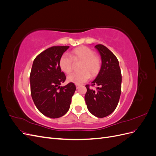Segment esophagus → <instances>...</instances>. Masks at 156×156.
<instances>
[{"label":"esophagus","mask_w":156,"mask_h":156,"mask_svg":"<svg viewBox=\"0 0 156 156\" xmlns=\"http://www.w3.org/2000/svg\"><path fill=\"white\" fill-rule=\"evenodd\" d=\"M80 86H81V85H80V84H76V88H79Z\"/></svg>","instance_id":"obj_1"}]
</instances>
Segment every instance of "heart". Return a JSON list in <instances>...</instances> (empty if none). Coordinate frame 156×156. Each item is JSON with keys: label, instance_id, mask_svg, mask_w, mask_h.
<instances>
[{"label": "heart", "instance_id": "heart-1", "mask_svg": "<svg viewBox=\"0 0 156 156\" xmlns=\"http://www.w3.org/2000/svg\"><path fill=\"white\" fill-rule=\"evenodd\" d=\"M94 54V51L88 47L81 46L73 49L70 56L63 54L60 56L59 66L66 73H69L72 71L73 61L81 62L79 65L81 71L69 75L67 77L69 82L79 84L87 81L90 75L94 77L98 74L101 66V60L100 56Z\"/></svg>", "mask_w": 156, "mask_h": 156}]
</instances>
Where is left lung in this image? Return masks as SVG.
Here are the masks:
<instances>
[{
    "instance_id": "obj_1",
    "label": "left lung",
    "mask_w": 156,
    "mask_h": 156,
    "mask_svg": "<svg viewBox=\"0 0 156 156\" xmlns=\"http://www.w3.org/2000/svg\"><path fill=\"white\" fill-rule=\"evenodd\" d=\"M95 48L101 55V66L91 84L96 86V90L90 88L89 84H87L84 99L88 111L96 117L103 118L111 115L119 103L122 75L116 56L103 45L98 44Z\"/></svg>"
}]
</instances>
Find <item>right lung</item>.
<instances>
[{
  "label": "right lung",
  "mask_w": 156,
  "mask_h": 156,
  "mask_svg": "<svg viewBox=\"0 0 156 156\" xmlns=\"http://www.w3.org/2000/svg\"><path fill=\"white\" fill-rule=\"evenodd\" d=\"M69 46H53L35 58L30 75L31 96L44 115L57 119L66 113L76 90L74 83L60 86L66 77L61 72L59 59Z\"/></svg>",
  "instance_id": "right-lung-1"
}]
</instances>
